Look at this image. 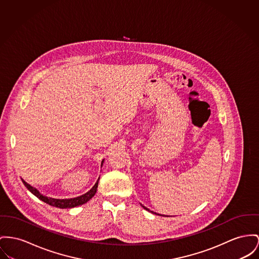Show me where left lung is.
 <instances>
[{"mask_svg":"<svg viewBox=\"0 0 259 259\" xmlns=\"http://www.w3.org/2000/svg\"><path fill=\"white\" fill-rule=\"evenodd\" d=\"M143 207V208H144V209H146V210H148V211H150V210H149V209H148V208H146V207H144V206H142ZM150 212H151V213H154V212H153V211H150ZM158 215H159V214H158Z\"/></svg>","mask_w":259,"mask_h":259,"instance_id":"obj_1","label":"left lung"}]
</instances>
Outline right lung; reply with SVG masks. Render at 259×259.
<instances>
[{"mask_svg":"<svg viewBox=\"0 0 259 259\" xmlns=\"http://www.w3.org/2000/svg\"><path fill=\"white\" fill-rule=\"evenodd\" d=\"M103 161L101 163V166L103 165ZM23 185L27 188V190H29L31 193H33L36 197H38L40 200L44 201L45 203L51 205V206L58 207V208H72V207L78 206V205H82L84 203H87L88 200H90L96 193V190L98 188V182H99V179L97 180L96 184L93 186V188L89 191H87V193L80 195V196H77V197H74V198H69V199H57V198H52V197H47V196H44L43 194H41L38 190H36L33 187H31L30 185H28L25 181H23L21 179Z\"/></svg>","mask_w":259,"mask_h":259,"instance_id":"right-lung-1","label":"right lung"}]
</instances>
